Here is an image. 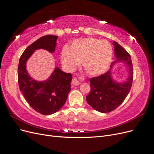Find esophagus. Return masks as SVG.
I'll return each mask as SVG.
<instances>
[{
    "label": "esophagus",
    "instance_id": "34e87169",
    "mask_svg": "<svg viewBox=\"0 0 154 154\" xmlns=\"http://www.w3.org/2000/svg\"><path fill=\"white\" fill-rule=\"evenodd\" d=\"M84 80L83 77H79V78H73L72 81V84L74 86H79L81 84V82Z\"/></svg>",
    "mask_w": 154,
    "mask_h": 154
}]
</instances>
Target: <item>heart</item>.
<instances>
[{
  "instance_id": "b5f03b06",
  "label": "heart",
  "mask_w": 154,
  "mask_h": 154,
  "mask_svg": "<svg viewBox=\"0 0 154 154\" xmlns=\"http://www.w3.org/2000/svg\"><path fill=\"white\" fill-rule=\"evenodd\" d=\"M113 55L111 44L106 41L95 38H86L73 41L68 49L62 51L61 59L63 65L72 71L82 61V66L89 75H100L110 65Z\"/></svg>"
}]
</instances>
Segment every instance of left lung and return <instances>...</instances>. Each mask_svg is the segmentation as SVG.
<instances>
[{"mask_svg":"<svg viewBox=\"0 0 154 154\" xmlns=\"http://www.w3.org/2000/svg\"><path fill=\"white\" fill-rule=\"evenodd\" d=\"M117 60L112 62L111 68L116 62H124L128 66L129 75L127 81L119 83L113 80L111 69L102 75L89 79L91 90L86 96L88 104L96 110L107 113L116 109L127 97L133 81V68L129 54L117 42H113Z\"/></svg>","mask_w":154,"mask_h":154,"instance_id":"left-lung-1","label":"left lung"}]
</instances>
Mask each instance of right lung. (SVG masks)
<instances>
[{"label":"right lung","mask_w":154,"mask_h":154,"mask_svg":"<svg viewBox=\"0 0 154 154\" xmlns=\"http://www.w3.org/2000/svg\"><path fill=\"white\" fill-rule=\"evenodd\" d=\"M58 36L47 35L37 40L23 53L19 61L18 79L20 89L33 109L42 115H51L64 105L71 90V73L55 68L46 81H37L28 73L26 63L37 49H43L53 53L55 51Z\"/></svg>","instance_id":"right-lung-1"}]
</instances>
